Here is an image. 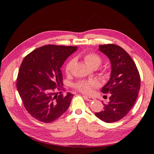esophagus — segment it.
Segmentation results:
<instances>
[{
	"instance_id": "esophagus-1",
	"label": "esophagus",
	"mask_w": 154,
	"mask_h": 154,
	"mask_svg": "<svg viewBox=\"0 0 154 154\" xmlns=\"http://www.w3.org/2000/svg\"><path fill=\"white\" fill-rule=\"evenodd\" d=\"M85 99L89 101V102H91V101H94L95 100V99L93 97H88V96H84Z\"/></svg>"
}]
</instances>
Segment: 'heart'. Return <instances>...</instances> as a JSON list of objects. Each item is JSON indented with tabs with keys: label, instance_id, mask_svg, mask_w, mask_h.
I'll list each match as a JSON object with an SVG mask.
<instances>
[{
	"label": "heart",
	"instance_id": "heart-1",
	"mask_svg": "<svg viewBox=\"0 0 154 154\" xmlns=\"http://www.w3.org/2000/svg\"><path fill=\"white\" fill-rule=\"evenodd\" d=\"M84 60L86 63L89 65L91 68H97L102 62V58L99 55L94 52H89L84 55ZM75 58H71L65 65V71L66 74H69L75 63ZM99 86V84L95 80L91 79L87 81H79L75 84V88L81 93L85 94H90L93 92L94 88Z\"/></svg>",
	"mask_w": 154,
	"mask_h": 154
}]
</instances>
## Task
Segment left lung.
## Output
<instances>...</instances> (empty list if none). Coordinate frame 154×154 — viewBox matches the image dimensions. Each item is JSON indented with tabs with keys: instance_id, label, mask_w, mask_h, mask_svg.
Masks as SVG:
<instances>
[{
	"instance_id": "8db88e82",
	"label": "left lung",
	"mask_w": 154,
	"mask_h": 154,
	"mask_svg": "<svg viewBox=\"0 0 154 154\" xmlns=\"http://www.w3.org/2000/svg\"><path fill=\"white\" fill-rule=\"evenodd\" d=\"M99 50L109 58L110 78L101 92L111 94L109 102L95 115L107 123L117 122L126 116L134 104L140 89V77L136 65L123 48L115 44L99 45Z\"/></svg>"
}]
</instances>
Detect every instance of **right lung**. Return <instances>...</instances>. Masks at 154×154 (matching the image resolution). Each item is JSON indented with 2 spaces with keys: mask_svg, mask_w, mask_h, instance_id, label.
Listing matches in <instances>:
<instances>
[{
  "mask_svg": "<svg viewBox=\"0 0 154 154\" xmlns=\"http://www.w3.org/2000/svg\"><path fill=\"white\" fill-rule=\"evenodd\" d=\"M77 46L47 45L35 49L23 60L16 87L25 109L36 120L50 123L70 105L73 94L55 93L63 85L61 67Z\"/></svg>",
  "mask_w": 154,
  "mask_h": 154,
  "instance_id": "add662e5",
  "label": "right lung"
}]
</instances>
